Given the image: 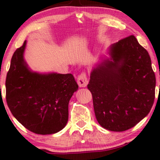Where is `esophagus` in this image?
<instances>
[{
  "instance_id": "34e87169",
  "label": "esophagus",
  "mask_w": 160,
  "mask_h": 160,
  "mask_svg": "<svg viewBox=\"0 0 160 160\" xmlns=\"http://www.w3.org/2000/svg\"><path fill=\"white\" fill-rule=\"evenodd\" d=\"M88 79L86 72H82L78 78V83L80 87H86L88 85Z\"/></svg>"
}]
</instances>
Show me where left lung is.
<instances>
[{
  "label": "left lung",
  "instance_id": "obj_1",
  "mask_svg": "<svg viewBox=\"0 0 160 160\" xmlns=\"http://www.w3.org/2000/svg\"><path fill=\"white\" fill-rule=\"evenodd\" d=\"M110 58L91 72L88 88L97 120L102 128L124 131L150 112L156 78L148 52L131 35L109 47Z\"/></svg>",
  "mask_w": 160,
  "mask_h": 160
}]
</instances>
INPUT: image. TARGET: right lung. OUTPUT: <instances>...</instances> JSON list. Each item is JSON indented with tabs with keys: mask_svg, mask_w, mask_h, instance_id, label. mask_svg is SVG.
Wrapping results in <instances>:
<instances>
[{
	"mask_svg": "<svg viewBox=\"0 0 160 160\" xmlns=\"http://www.w3.org/2000/svg\"><path fill=\"white\" fill-rule=\"evenodd\" d=\"M26 41L16 49L6 80V99L13 116L32 132L52 134L68 119V102L78 85L72 74H40L23 59Z\"/></svg>",
	"mask_w": 160,
	"mask_h": 160,
	"instance_id": "obj_1",
	"label": "right lung"
}]
</instances>
